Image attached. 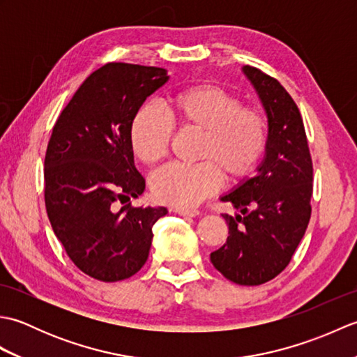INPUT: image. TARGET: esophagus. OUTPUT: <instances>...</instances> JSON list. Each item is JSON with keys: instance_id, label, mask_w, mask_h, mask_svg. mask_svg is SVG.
I'll use <instances>...</instances> for the list:
<instances>
[{"instance_id": "34e87169", "label": "esophagus", "mask_w": 357, "mask_h": 357, "mask_svg": "<svg viewBox=\"0 0 357 357\" xmlns=\"http://www.w3.org/2000/svg\"><path fill=\"white\" fill-rule=\"evenodd\" d=\"M173 211H174V213L181 215V216H190V218H196V216H199V215H201V211H199V210H183V208H174Z\"/></svg>"}]
</instances>
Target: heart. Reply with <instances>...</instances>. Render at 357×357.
<instances>
[{"mask_svg":"<svg viewBox=\"0 0 357 357\" xmlns=\"http://www.w3.org/2000/svg\"><path fill=\"white\" fill-rule=\"evenodd\" d=\"M169 118L181 130L201 133L196 165H169L150 181L151 195L176 208H193L222 184L248 176L265 151L267 121L256 109L216 86H193L169 101ZM172 141V126L155 107L139 109L128 127V146L144 165L164 159Z\"/></svg>","mask_w":357,"mask_h":357,"instance_id":"b5f03b06","label":"heart"}]
</instances>
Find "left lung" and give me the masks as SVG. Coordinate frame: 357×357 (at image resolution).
<instances>
[{
  "label": "left lung",
  "mask_w": 357,
  "mask_h": 357,
  "mask_svg": "<svg viewBox=\"0 0 357 357\" xmlns=\"http://www.w3.org/2000/svg\"><path fill=\"white\" fill-rule=\"evenodd\" d=\"M242 73L262 104L268 138L255 176L221 196L236 213L222 215L229 238L210 261L234 284L261 285L287 267L304 238L312 215L313 165L293 98L279 81L255 67L244 66Z\"/></svg>",
  "instance_id": "8db88e82"
}]
</instances>
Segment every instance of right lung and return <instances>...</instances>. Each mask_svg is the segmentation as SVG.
I'll return each mask as SVG.
<instances>
[{
	"label": "right lung",
	"mask_w": 357,
	"mask_h": 357,
	"mask_svg": "<svg viewBox=\"0 0 357 357\" xmlns=\"http://www.w3.org/2000/svg\"><path fill=\"white\" fill-rule=\"evenodd\" d=\"M165 69L112 63L90 73L59 115L44 161V198L56 238L77 267L102 282L133 276L146 264L153 225L165 207L118 208L139 198L128 127Z\"/></svg>",
	"instance_id": "obj_1"
}]
</instances>
